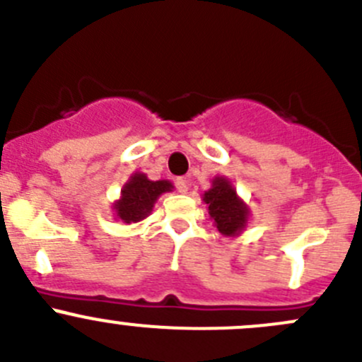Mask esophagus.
Segmentation results:
<instances>
[{"mask_svg":"<svg viewBox=\"0 0 362 362\" xmlns=\"http://www.w3.org/2000/svg\"><path fill=\"white\" fill-rule=\"evenodd\" d=\"M175 185H177L178 192H182V194H185V192L189 191V182H187V178H184V177L177 178V182H175Z\"/></svg>","mask_w":362,"mask_h":362,"instance_id":"34e87169","label":"esophagus"}]
</instances>
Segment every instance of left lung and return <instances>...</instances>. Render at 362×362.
<instances>
[{
    "mask_svg": "<svg viewBox=\"0 0 362 362\" xmlns=\"http://www.w3.org/2000/svg\"><path fill=\"white\" fill-rule=\"evenodd\" d=\"M203 203L221 235L233 238L245 231L250 221V208L236 194L235 185L228 177H215L211 180V187L203 194Z\"/></svg>",
    "mask_w": 362,
    "mask_h": 362,
    "instance_id": "left-lung-1",
    "label": "left lung"
}]
</instances>
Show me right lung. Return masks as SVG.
I'll list each match as a JSON object with an SVG mask.
<instances>
[{
    "mask_svg": "<svg viewBox=\"0 0 362 362\" xmlns=\"http://www.w3.org/2000/svg\"><path fill=\"white\" fill-rule=\"evenodd\" d=\"M171 191L173 184L170 180H151L145 173L134 171L120 189V198L112 203L113 217L124 224L144 221L152 214L159 196Z\"/></svg>",
    "mask_w": 362,
    "mask_h": 362,
    "instance_id": "obj_1",
    "label": "right lung"
}]
</instances>
